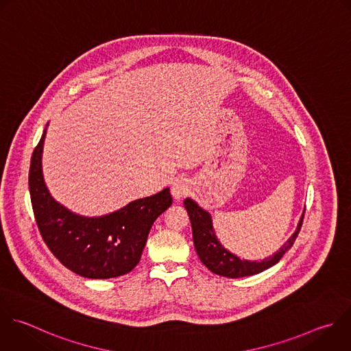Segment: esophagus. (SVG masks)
I'll use <instances>...</instances> for the list:
<instances>
[{
  "label": "esophagus",
  "mask_w": 351,
  "mask_h": 351,
  "mask_svg": "<svg viewBox=\"0 0 351 351\" xmlns=\"http://www.w3.org/2000/svg\"><path fill=\"white\" fill-rule=\"evenodd\" d=\"M188 182L185 178L178 177L171 184V195L176 200H181L188 193Z\"/></svg>",
  "instance_id": "obj_1"
}]
</instances>
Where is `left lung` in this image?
<instances>
[{
  "mask_svg": "<svg viewBox=\"0 0 351 351\" xmlns=\"http://www.w3.org/2000/svg\"><path fill=\"white\" fill-rule=\"evenodd\" d=\"M184 206L191 219L193 244L200 261L213 273L223 277H229V278L254 276L274 266L282 258V255L292 247L295 239L299 234V230L303 222V215H304V211H303L295 232L282 244V247H280L278 251H276L273 255L262 261H247V259L239 258L237 255L232 254L230 251L222 247V244L215 236V230L213 228V218L210 213L199 207V204L189 197L184 200Z\"/></svg>",
  "mask_w": 351,
  "mask_h": 351,
  "instance_id": "obj_1",
  "label": "left lung"
}]
</instances>
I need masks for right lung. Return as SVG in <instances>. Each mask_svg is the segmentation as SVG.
I'll return each mask as SVG.
<instances>
[{"mask_svg": "<svg viewBox=\"0 0 351 351\" xmlns=\"http://www.w3.org/2000/svg\"><path fill=\"white\" fill-rule=\"evenodd\" d=\"M47 128L29 171L33 211L44 241L67 269L82 277L111 278L129 273L140 262L155 219L173 203L170 189L133 200L101 217L75 214L52 197L44 181Z\"/></svg>", "mask_w": 351, "mask_h": 351, "instance_id": "1", "label": "right lung"}]
</instances>
